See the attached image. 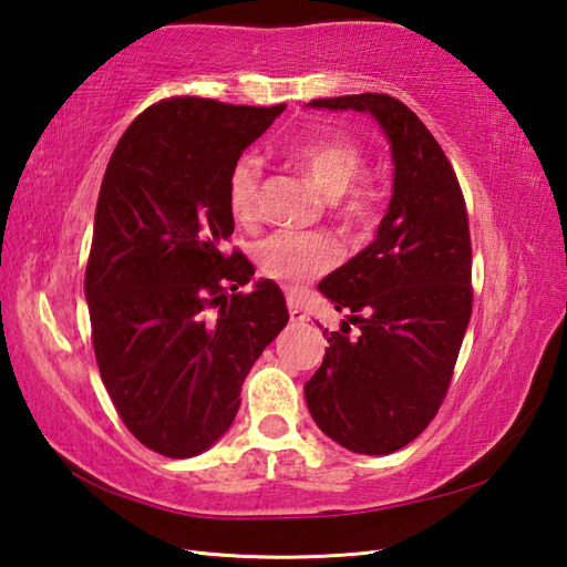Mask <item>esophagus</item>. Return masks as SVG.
<instances>
[{
  "mask_svg": "<svg viewBox=\"0 0 567 567\" xmlns=\"http://www.w3.org/2000/svg\"><path fill=\"white\" fill-rule=\"evenodd\" d=\"M287 309H290V321L292 323H307L309 321V317L305 315V309L299 307L295 297H287Z\"/></svg>",
  "mask_w": 567,
  "mask_h": 567,
  "instance_id": "obj_1",
  "label": "esophagus"
}]
</instances>
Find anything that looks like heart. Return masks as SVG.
Instances as JSON below:
<instances>
[{
    "label": "heart",
    "instance_id": "1",
    "mask_svg": "<svg viewBox=\"0 0 567 567\" xmlns=\"http://www.w3.org/2000/svg\"><path fill=\"white\" fill-rule=\"evenodd\" d=\"M292 163L307 175L327 199H339V216L346 224L368 219L372 207L370 189L353 183L363 173L365 155L355 141L346 136H323L299 143L290 151ZM260 161L246 155L228 177V207L236 219H252L258 214ZM262 272L285 287H302L329 272L339 250L329 238L315 234H275L258 250Z\"/></svg>",
    "mask_w": 567,
    "mask_h": 567
}]
</instances>
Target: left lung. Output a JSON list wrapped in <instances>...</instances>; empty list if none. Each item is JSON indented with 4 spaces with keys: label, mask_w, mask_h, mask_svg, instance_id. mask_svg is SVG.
I'll return each instance as SVG.
<instances>
[{
    "label": "left lung",
    "mask_w": 567,
    "mask_h": 567,
    "mask_svg": "<svg viewBox=\"0 0 567 567\" xmlns=\"http://www.w3.org/2000/svg\"><path fill=\"white\" fill-rule=\"evenodd\" d=\"M307 106L370 114L390 143V207L375 240L319 282L343 321L323 331L327 355L305 384L309 414L329 439L388 455L436 416L467 331L473 252L463 192L436 138L400 100L365 92Z\"/></svg>",
    "instance_id": "obj_1"
}]
</instances>
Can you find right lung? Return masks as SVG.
Here are the masks:
<instances>
[{"instance_id":"obj_1","label":"right lung","mask_w":567,"mask_h":567,"mask_svg":"<svg viewBox=\"0 0 567 567\" xmlns=\"http://www.w3.org/2000/svg\"><path fill=\"white\" fill-rule=\"evenodd\" d=\"M282 112L165 100L106 165L84 272L92 346L118 416L161 455H199L224 436L248 370L290 319L272 280L236 292L256 270L221 252L228 177Z\"/></svg>"}]
</instances>
